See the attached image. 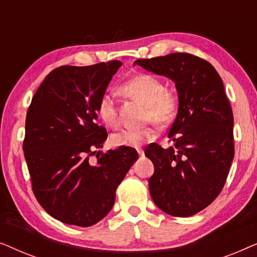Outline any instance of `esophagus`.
Segmentation results:
<instances>
[{
    "mask_svg": "<svg viewBox=\"0 0 257 257\" xmlns=\"http://www.w3.org/2000/svg\"><path fill=\"white\" fill-rule=\"evenodd\" d=\"M137 151H138V154H139L140 157H144V151L143 150L139 149V150H137Z\"/></svg>",
    "mask_w": 257,
    "mask_h": 257,
    "instance_id": "obj_1",
    "label": "esophagus"
}]
</instances>
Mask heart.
Returning a JSON list of instances; mask_svg holds the SVG:
<instances>
[{
    "instance_id": "b5f03b06",
    "label": "heart",
    "mask_w": 257,
    "mask_h": 257,
    "mask_svg": "<svg viewBox=\"0 0 257 257\" xmlns=\"http://www.w3.org/2000/svg\"><path fill=\"white\" fill-rule=\"evenodd\" d=\"M121 90L128 96L138 98L145 103L144 118L159 126H167L177 117L179 99L173 92L166 90L165 84L156 76L149 73L132 77L122 84ZM97 113L105 124L114 126L118 122L115 96L105 91L98 99ZM157 131L150 125L143 127H124L111 136V144L117 147H139L152 142Z\"/></svg>"
}]
</instances>
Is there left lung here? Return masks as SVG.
Segmentation results:
<instances>
[{"label":"left lung","mask_w":257,"mask_h":257,"mask_svg":"<svg viewBox=\"0 0 257 257\" xmlns=\"http://www.w3.org/2000/svg\"><path fill=\"white\" fill-rule=\"evenodd\" d=\"M136 64L173 80L179 98L168 132L173 146L151 144L145 150L154 165L151 196L172 216H192L217 198L234 158L233 111L222 79L210 63L186 52Z\"/></svg>","instance_id":"8db88e82"}]
</instances>
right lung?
I'll use <instances>...</instances> for the list:
<instances>
[{"label":"right lung","mask_w":257,"mask_h":257,"mask_svg":"<svg viewBox=\"0 0 257 257\" xmlns=\"http://www.w3.org/2000/svg\"><path fill=\"white\" fill-rule=\"evenodd\" d=\"M120 66V61L59 66L28 108L23 151L33 192L45 212L64 223L90 227L106 216L138 159L132 147L97 151L107 138L96 122L97 103Z\"/></svg>","instance_id":"add662e5"}]
</instances>
